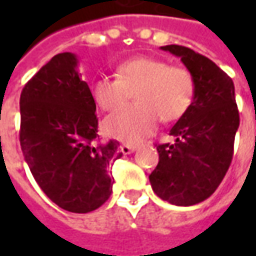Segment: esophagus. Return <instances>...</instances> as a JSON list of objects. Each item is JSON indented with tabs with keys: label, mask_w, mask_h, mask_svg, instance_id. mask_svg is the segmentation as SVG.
<instances>
[{
	"label": "esophagus",
	"mask_w": 256,
	"mask_h": 256,
	"mask_svg": "<svg viewBox=\"0 0 256 256\" xmlns=\"http://www.w3.org/2000/svg\"><path fill=\"white\" fill-rule=\"evenodd\" d=\"M136 150V146L135 145H128V144H124L120 146V151L124 154V155H128V154L134 152Z\"/></svg>",
	"instance_id": "34e87169"
}]
</instances>
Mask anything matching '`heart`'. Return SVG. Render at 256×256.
Wrapping results in <instances>:
<instances>
[{
    "mask_svg": "<svg viewBox=\"0 0 256 256\" xmlns=\"http://www.w3.org/2000/svg\"><path fill=\"white\" fill-rule=\"evenodd\" d=\"M115 75V80L92 81L91 95L101 110L114 111L134 94L135 106L120 108L104 121L105 134L124 142H140L155 130L158 120L165 124L180 120L194 101V74L161 58H130L116 65Z\"/></svg>",
    "mask_w": 256,
    "mask_h": 256,
    "instance_id": "1",
    "label": "heart"
}]
</instances>
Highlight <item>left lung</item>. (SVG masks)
I'll list each match as a JSON object with an SVG mask.
<instances>
[{
  "label": "left lung",
  "instance_id": "left-lung-1",
  "mask_svg": "<svg viewBox=\"0 0 256 256\" xmlns=\"http://www.w3.org/2000/svg\"><path fill=\"white\" fill-rule=\"evenodd\" d=\"M161 50L180 56L194 74L195 95L170 131L175 141L156 145L160 162L150 182L161 200L190 206L210 198L224 180L234 156L240 112L232 80L210 58L182 45Z\"/></svg>",
  "mask_w": 256,
  "mask_h": 256
}]
</instances>
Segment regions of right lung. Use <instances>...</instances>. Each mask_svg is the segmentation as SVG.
<instances>
[{"instance_id":"1","label":"right lung","mask_w":256,"mask_h":256,"mask_svg":"<svg viewBox=\"0 0 256 256\" xmlns=\"http://www.w3.org/2000/svg\"><path fill=\"white\" fill-rule=\"evenodd\" d=\"M71 52L52 56L20 98V142L35 181L65 211L86 214L112 192L118 141L100 142L96 105Z\"/></svg>"}]
</instances>
